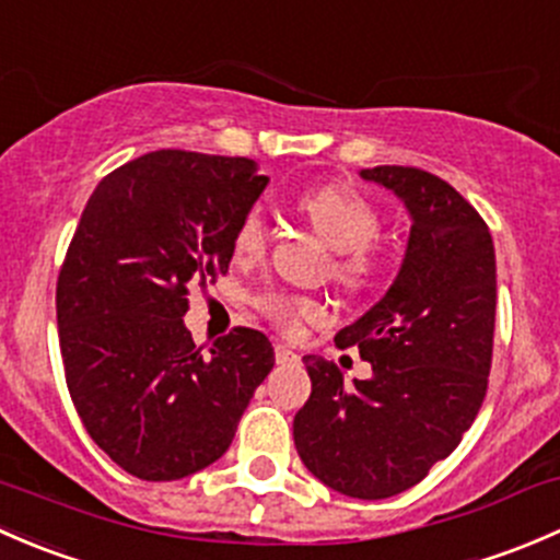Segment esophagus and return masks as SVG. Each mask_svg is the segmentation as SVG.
I'll return each mask as SVG.
<instances>
[{
  "label": "esophagus",
  "mask_w": 560,
  "mask_h": 560,
  "mask_svg": "<svg viewBox=\"0 0 560 560\" xmlns=\"http://www.w3.org/2000/svg\"><path fill=\"white\" fill-rule=\"evenodd\" d=\"M276 363H281V365H298L301 363V354L298 352H292L290 347H284V343H276Z\"/></svg>",
  "instance_id": "esophagus-1"
}]
</instances>
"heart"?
<instances>
[{"mask_svg": "<svg viewBox=\"0 0 560 560\" xmlns=\"http://www.w3.org/2000/svg\"><path fill=\"white\" fill-rule=\"evenodd\" d=\"M295 211L336 252L332 279L349 290L369 284L380 270V252L374 241L382 233V217L374 202L343 186H319L295 197ZM268 246V224L262 208L254 206L241 217L233 233V252L238 259H259ZM254 306L279 330L298 332L303 322L322 316V306L308 295L284 290H265L254 298Z\"/></svg>", "mask_w": 560, "mask_h": 560, "instance_id": "heart-1", "label": "heart"}]
</instances>
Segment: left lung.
Listing matches in <instances>:
<instances>
[{
  "instance_id": "8db88e82",
  "label": "left lung",
  "mask_w": 560,
  "mask_h": 560,
  "mask_svg": "<svg viewBox=\"0 0 560 560\" xmlns=\"http://www.w3.org/2000/svg\"><path fill=\"white\" fill-rule=\"evenodd\" d=\"M411 213L387 295L336 336L374 376L343 387L336 363L306 354L312 395L295 415L308 471L352 499H389L422 482L471 428L493 363L495 252L477 208L439 175L380 165L360 173Z\"/></svg>"
}]
</instances>
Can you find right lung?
<instances>
[{"mask_svg": "<svg viewBox=\"0 0 560 560\" xmlns=\"http://www.w3.org/2000/svg\"><path fill=\"white\" fill-rule=\"evenodd\" d=\"M268 186L246 156L162 149L107 173L56 281L65 380L89 436L145 482H173L233 444L273 347L233 327L208 352L184 327L189 287L233 259L241 217Z\"/></svg>", "mask_w": 560, "mask_h": 560, "instance_id": "add662e5", "label": "right lung"}]
</instances>
